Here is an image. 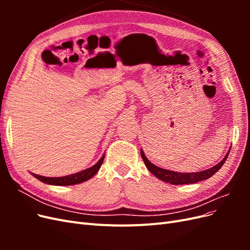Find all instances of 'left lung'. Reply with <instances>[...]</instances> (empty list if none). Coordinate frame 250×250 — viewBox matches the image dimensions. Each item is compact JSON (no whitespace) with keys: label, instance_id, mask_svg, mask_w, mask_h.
<instances>
[{"label":"left lung","instance_id":"1","mask_svg":"<svg viewBox=\"0 0 250 250\" xmlns=\"http://www.w3.org/2000/svg\"><path fill=\"white\" fill-rule=\"evenodd\" d=\"M229 151H230V149ZM229 153L224 156V158L220 163L217 164L216 166H214V167H211L209 169H207L204 171H200V172H195V173H181V172H174V171H171V170H167V169H163V168L157 167V166H155L151 162H149V160L146 157L145 153H144V151L141 149L142 158H143L144 163H145L146 167L148 168V170L158 179L165 181V183H169L171 185H175V186L196 184V183H198V181L208 179L209 177L213 176L217 171H219V169L222 167L223 164L226 161V158H228V156H229Z\"/></svg>","mask_w":250,"mask_h":250}]
</instances>
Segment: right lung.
Wrapping results in <instances>:
<instances>
[{"label": "right lung", "instance_id": "obj_1", "mask_svg": "<svg viewBox=\"0 0 250 250\" xmlns=\"http://www.w3.org/2000/svg\"><path fill=\"white\" fill-rule=\"evenodd\" d=\"M105 155L100 158L99 162H98L96 165H94L93 167H90L88 169L83 170L81 172L71 174V175H66L62 177H44L37 175V174L31 173L32 175L37 178L39 180L42 181L44 184L52 185V186H73V185H78L81 183H84V181L88 180L89 178H92L94 175H96V173L99 171L101 165L103 163Z\"/></svg>", "mask_w": 250, "mask_h": 250}]
</instances>
